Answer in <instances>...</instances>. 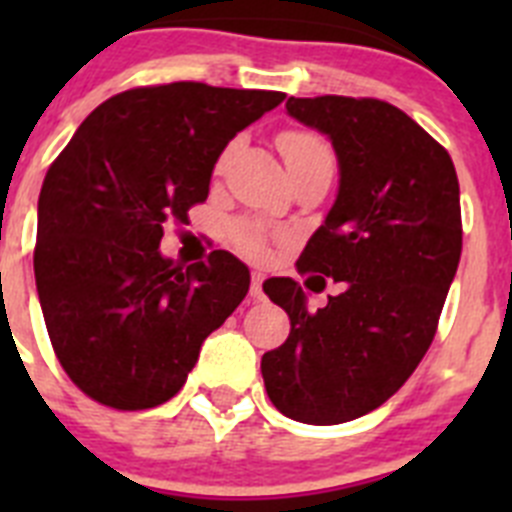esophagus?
Masks as SVG:
<instances>
[{
  "label": "esophagus",
  "mask_w": 512,
  "mask_h": 512,
  "mask_svg": "<svg viewBox=\"0 0 512 512\" xmlns=\"http://www.w3.org/2000/svg\"><path fill=\"white\" fill-rule=\"evenodd\" d=\"M261 282H264V274H261V271H253L251 289H248V295H251L253 300H264V289H261Z\"/></svg>",
  "instance_id": "esophagus-1"
}]
</instances>
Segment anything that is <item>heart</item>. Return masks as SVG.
Wrapping results in <instances>:
<instances>
[{"instance_id": "b5f03b06", "label": "heart", "mask_w": 512, "mask_h": 512, "mask_svg": "<svg viewBox=\"0 0 512 512\" xmlns=\"http://www.w3.org/2000/svg\"><path fill=\"white\" fill-rule=\"evenodd\" d=\"M279 151H282L287 166H295L300 161H305V158L315 156V153L328 151V146L320 138H315V135L289 130V133L279 135ZM233 241L235 246L241 248V251L251 253V256H259L264 251V238H261V233L253 225H238L233 230Z\"/></svg>"}]
</instances>
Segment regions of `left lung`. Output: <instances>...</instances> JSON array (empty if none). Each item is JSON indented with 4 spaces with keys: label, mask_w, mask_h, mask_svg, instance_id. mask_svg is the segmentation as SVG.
I'll return each instance as SVG.
<instances>
[{
    "label": "left lung",
    "mask_w": 512,
    "mask_h": 512,
    "mask_svg": "<svg viewBox=\"0 0 512 512\" xmlns=\"http://www.w3.org/2000/svg\"><path fill=\"white\" fill-rule=\"evenodd\" d=\"M287 115L328 135L338 158L336 202L297 269L343 292L307 312L295 279H266L292 330L261 374L279 413L336 425L384 405L431 346L461 256L459 179L446 148L379 99L289 97Z\"/></svg>",
    "instance_id": "1"
}]
</instances>
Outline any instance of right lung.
Wrapping results in <instances>:
<instances>
[{"mask_svg":"<svg viewBox=\"0 0 512 512\" xmlns=\"http://www.w3.org/2000/svg\"><path fill=\"white\" fill-rule=\"evenodd\" d=\"M282 92L174 81L102 102L45 174L35 284L71 382L117 410L171 400L212 330L251 284L228 251L184 266L161 253L166 220L210 194L230 140Z\"/></svg>","mask_w":512,"mask_h":512,"instance_id":"1","label":"right lung"}]
</instances>
